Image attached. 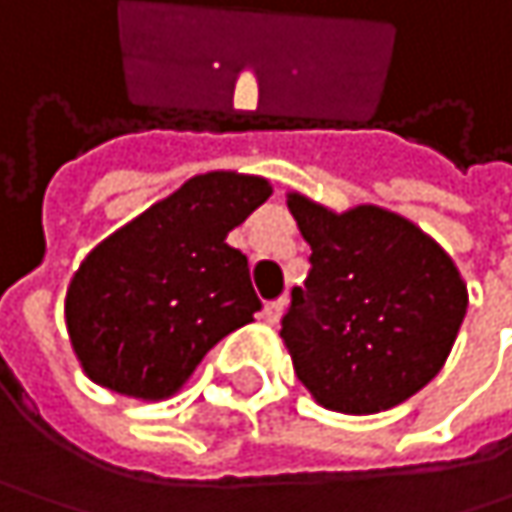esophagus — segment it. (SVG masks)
<instances>
[{"instance_id": "34e87169", "label": "esophagus", "mask_w": 512, "mask_h": 512, "mask_svg": "<svg viewBox=\"0 0 512 512\" xmlns=\"http://www.w3.org/2000/svg\"><path fill=\"white\" fill-rule=\"evenodd\" d=\"M281 314H284V299H275V302H269L266 308H263V317H266V323H278L281 320Z\"/></svg>"}]
</instances>
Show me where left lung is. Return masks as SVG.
I'll list each match as a JSON object with an SVG mask.
<instances>
[{"instance_id":"obj_1","label":"left lung","mask_w":512,"mask_h":512,"mask_svg":"<svg viewBox=\"0 0 512 512\" xmlns=\"http://www.w3.org/2000/svg\"><path fill=\"white\" fill-rule=\"evenodd\" d=\"M311 246L281 338L311 397L344 415H373L418 394L451 356L468 290L451 255L409 219L358 204L347 213L290 192Z\"/></svg>"}]
</instances>
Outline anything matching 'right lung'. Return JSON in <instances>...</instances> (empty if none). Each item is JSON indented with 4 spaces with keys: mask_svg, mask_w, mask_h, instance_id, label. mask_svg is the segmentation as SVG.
Wrapping results in <instances>:
<instances>
[{
    "mask_svg": "<svg viewBox=\"0 0 512 512\" xmlns=\"http://www.w3.org/2000/svg\"><path fill=\"white\" fill-rule=\"evenodd\" d=\"M269 195L255 174H195L79 263L64 320L91 382L171 397L225 335L255 320L249 260L225 240Z\"/></svg>",
    "mask_w": 512,
    "mask_h": 512,
    "instance_id": "right-lung-1",
    "label": "right lung"
}]
</instances>
